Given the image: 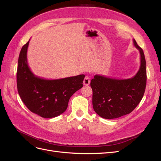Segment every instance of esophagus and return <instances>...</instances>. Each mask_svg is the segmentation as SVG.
Wrapping results in <instances>:
<instances>
[{
	"label": "esophagus",
	"instance_id": "obj_1",
	"mask_svg": "<svg viewBox=\"0 0 161 161\" xmlns=\"http://www.w3.org/2000/svg\"><path fill=\"white\" fill-rule=\"evenodd\" d=\"M90 82H91V80L89 78L88 76H86L83 80V85H89L90 84Z\"/></svg>",
	"mask_w": 161,
	"mask_h": 161
}]
</instances>
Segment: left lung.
I'll use <instances>...</instances> for the list:
<instances>
[{"mask_svg": "<svg viewBox=\"0 0 161 161\" xmlns=\"http://www.w3.org/2000/svg\"><path fill=\"white\" fill-rule=\"evenodd\" d=\"M134 45L140 52V66L136 75L128 79H115L96 75L91 81L92 107L105 119H115L132 111L142 100L147 85L144 53L136 40Z\"/></svg>", "mask_w": 161, "mask_h": 161, "instance_id": "1", "label": "left lung"}]
</instances>
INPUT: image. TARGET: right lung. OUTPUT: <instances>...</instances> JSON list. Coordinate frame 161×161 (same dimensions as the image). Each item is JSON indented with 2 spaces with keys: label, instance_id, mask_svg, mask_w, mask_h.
I'll return each instance as SVG.
<instances>
[{
  "label": "right lung",
  "instance_id": "add662e5",
  "mask_svg": "<svg viewBox=\"0 0 161 161\" xmlns=\"http://www.w3.org/2000/svg\"><path fill=\"white\" fill-rule=\"evenodd\" d=\"M29 41L19 53L17 71L19 95L27 108L44 118H55L66 110L70 97L81 89L85 75L48 80L36 76L27 60Z\"/></svg>",
  "mask_w": 161,
  "mask_h": 161
}]
</instances>
